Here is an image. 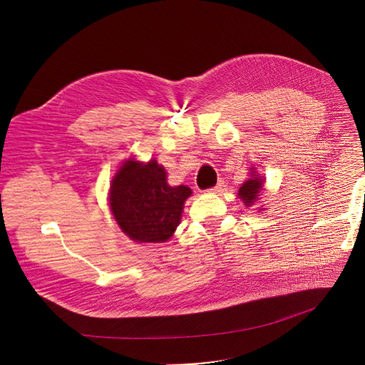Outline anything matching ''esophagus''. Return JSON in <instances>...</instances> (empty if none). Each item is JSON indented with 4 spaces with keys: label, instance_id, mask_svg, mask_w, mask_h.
Returning <instances> with one entry per match:
<instances>
[{
    "label": "esophagus",
    "instance_id": "esophagus-1",
    "mask_svg": "<svg viewBox=\"0 0 365 365\" xmlns=\"http://www.w3.org/2000/svg\"><path fill=\"white\" fill-rule=\"evenodd\" d=\"M223 187H225V185H223V181H220L217 185L208 188V192H210V193H222V192H223Z\"/></svg>",
    "mask_w": 365,
    "mask_h": 365
}]
</instances>
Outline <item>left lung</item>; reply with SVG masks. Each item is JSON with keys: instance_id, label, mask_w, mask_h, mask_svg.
I'll list each match as a JSON object with an SVG mask.
<instances>
[{"instance_id": "obj_1", "label": "left lung", "mask_w": 365, "mask_h": 365, "mask_svg": "<svg viewBox=\"0 0 365 365\" xmlns=\"http://www.w3.org/2000/svg\"><path fill=\"white\" fill-rule=\"evenodd\" d=\"M262 184H264V181L260 180V177H257V175H255V177L249 181H245L242 184V187L240 188V197L244 200V203L247 207H250L252 203H255V200H257L259 197V193H260V188H262Z\"/></svg>"}]
</instances>
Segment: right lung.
<instances>
[{"mask_svg":"<svg viewBox=\"0 0 365 365\" xmlns=\"http://www.w3.org/2000/svg\"><path fill=\"white\" fill-rule=\"evenodd\" d=\"M187 185L170 187L155 160L125 162L110 185V208L124 233L138 242H165L181 220Z\"/></svg>","mask_w":365,"mask_h":365,"instance_id":"right-lung-1","label":"right lung"}]
</instances>
